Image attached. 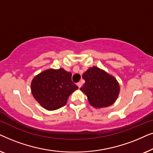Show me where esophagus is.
Returning a JSON list of instances; mask_svg holds the SVG:
<instances>
[{"label": "esophagus", "instance_id": "1", "mask_svg": "<svg viewBox=\"0 0 153 153\" xmlns=\"http://www.w3.org/2000/svg\"><path fill=\"white\" fill-rule=\"evenodd\" d=\"M77 85H78V87L79 88H80L82 86V83H81V82H79V83H77Z\"/></svg>", "mask_w": 153, "mask_h": 153}]
</instances>
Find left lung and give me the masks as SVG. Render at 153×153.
<instances>
[{
    "label": "left lung",
    "instance_id": "8db88e82",
    "mask_svg": "<svg viewBox=\"0 0 153 153\" xmlns=\"http://www.w3.org/2000/svg\"><path fill=\"white\" fill-rule=\"evenodd\" d=\"M82 77L85 83L80 90L86 95L91 106L107 107L116 102L120 86L114 76L94 66L83 73Z\"/></svg>",
    "mask_w": 153,
    "mask_h": 153
}]
</instances>
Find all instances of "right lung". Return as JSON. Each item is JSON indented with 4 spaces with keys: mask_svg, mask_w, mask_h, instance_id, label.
Listing matches in <instances>:
<instances>
[{
    "mask_svg": "<svg viewBox=\"0 0 153 153\" xmlns=\"http://www.w3.org/2000/svg\"><path fill=\"white\" fill-rule=\"evenodd\" d=\"M31 92L40 105L49 111L65 106L68 97L79 88L72 81V73L63 68L49 69L34 77L31 82Z\"/></svg>",
    "mask_w": 153,
    "mask_h": 153,
    "instance_id": "add662e5",
    "label": "right lung"
}]
</instances>
